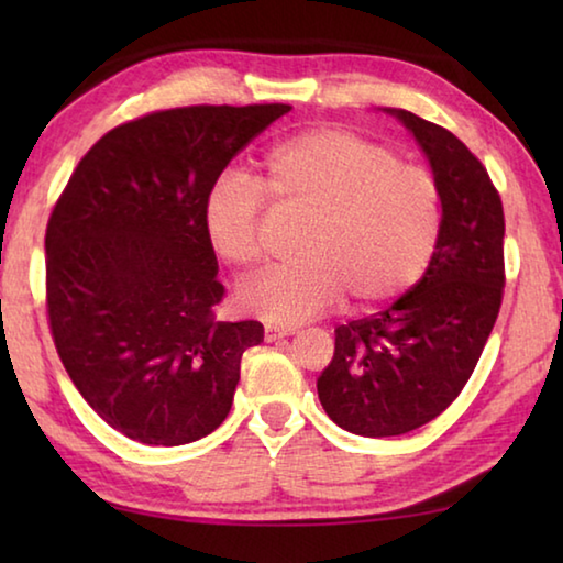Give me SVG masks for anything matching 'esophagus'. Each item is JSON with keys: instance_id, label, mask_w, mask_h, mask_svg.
I'll use <instances>...</instances> for the list:
<instances>
[{"instance_id": "34e87169", "label": "esophagus", "mask_w": 563, "mask_h": 563, "mask_svg": "<svg viewBox=\"0 0 563 563\" xmlns=\"http://www.w3.org/2000/svg\"><path fill=\"white\" fill-rule=\"evenodd\" d=\"M295 335L292 328H278V325H265V342H275V340H283V338H290Z\"/></svg>"}]
</instances>
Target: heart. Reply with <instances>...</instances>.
Segmentation results:
<instances>
[{"label":"heart","mask_w":563,"mask_h":563,"mask_svg":"<svg viewBox=\"0 0 563 563\" xmlns=\"http://www.w3.org/2000/svg\"><path fill=\"white\" fill-rule=\"evenodd\" d=\"M263 203L305 218L292 245L298 261L261 271L235 292L238 308L271 325H300L342 292L357 310L397 300L430 268L444 225L430 170L342 129L285 139L251 180L228 174L208 188L206 241L235 271L261 258Z\"/></svg>","instance_id":"obj_1"}]
</instances>
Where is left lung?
Returning <instances> with one entry per match:
<instances>
[{
	"label": "left lung",
	"instance_id": "1",
	"mask_svg": "<svg viewBox=\"0 0 563 563\" xmlns=\"http://www.w3.org/2000/svg\"><path fill=\"white\" fill-rule=\"evenodd\" d=\"M415 133L442 190L440 245L412 290L335 330L318 377L332 422L362 437H397L432 422L472 377L504 292V208L487 168L452 131L387 109Z\"/></svg>",
	"mask_w": 563,
	"mask_h": 563
}]
</instances>
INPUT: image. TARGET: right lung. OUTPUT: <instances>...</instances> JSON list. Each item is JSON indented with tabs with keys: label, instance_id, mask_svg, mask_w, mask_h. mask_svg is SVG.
<instances>
[{
	"label": "right lung",
	"instance_id": "1",
	"mask_svg": "<svg viewBox=\"0 0 563 563\" xmlns=\"http://www.w3.org/2000/svg\"><path fill=\"white\" fill-rule=\"evenodd\" d=\"M288 103L146 113L101 136L46 225V312L71 383L103 422L178 446L231 412L258 320L218 322L203 201Z\"/></svg>",
	"mask_w": 563,
	"mask_h": 563
}]
</instances>
